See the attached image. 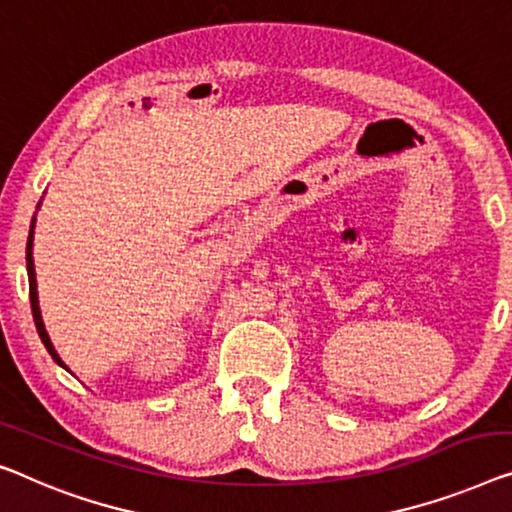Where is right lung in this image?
<instances>
[{
	"label": "right lung",
	"mask_w": 512,
	"mask_h": 512,
	"mask_svg": "<svg viewBox=\"0 0 512 512\" xmlns=\"http://www.w3.org/2000/svg\"><path fill=\"white\" fill-rule=\"evenodd\" d=\"M32 236H34V223H32V230H29V239H27V273H29V301H32V315H34V324H36V331L41 335L45 349H48L50 356L55 358V361L61 365V368H66L64 361H61L59 354L55 352V347H52V342L48 338V333H45V326H43V319H41V310H38V296H36V273H34V259H32ZM68 370V368H66ZM71 372V370H68Z\"/></svg>",
	"instance_id": "add662e5"
}]
</instances>
